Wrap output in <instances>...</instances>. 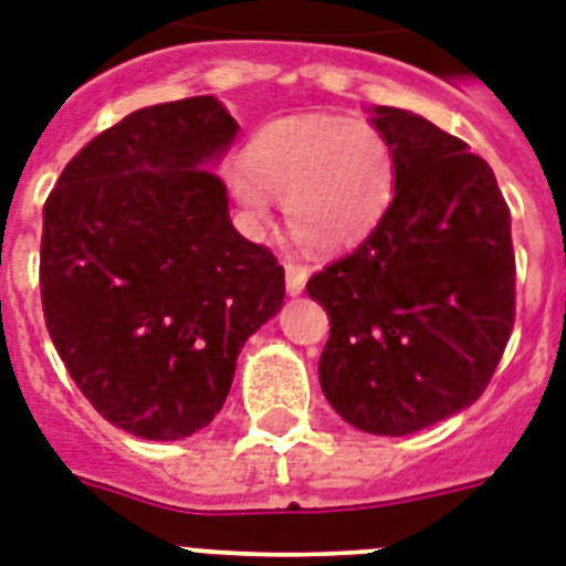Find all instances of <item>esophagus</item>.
<instances>
[{"label":"esophagus","mask_w":566,"mask_h":566,"mask_svg":"<svg viewBox=\"0 0 566 566\" xmlns=\"http://www.w3.org/2000/svg\"><path fill=\"white\" fill-rule=\"evenodd\" d=\"M284 279H287V293H291V296H298L307 284V268L293 264L291 261V264H284Z\"/></svg>","instance_id":"1"}]
</instances>
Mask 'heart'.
I'll list each match as a JSON object with an SVG mask.
<instances>
[{"label": "heart", "mask_w": 566, "mask_h": 566, "mask_svg": "<svg viewBox=\"0 0 566 566\" xmlns=\"http://www.w3.org/2000/svg\"><path fill=\"white\" fill-rule=\"evenodd\" d=\"M229 195L252 223L270 220V197L298 247L339 252L378 227L395 197V156L371 127L337 116H291L264 124L241 154Z\"/></svg>", "instance_id": "b5f03b06"}]
</instances>
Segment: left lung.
Listing matches in <instances>:
<instances>
[{
  "label": "left lung",
  "instance_id": "obj_1",
  "mask_svg": "<svg viewBox=\"0 0 566 566\" xmlns=\"http://www.w3.org/2000/svg\"><path fill=\"white\" fill-rule=\"evenodd\" d=\"M395 197L371 235L307 282L331 337L319 387L343 421L410 436L468 410L514 325L512 214L485 159L410 109L371 107Z\"/></svg>",
  "mask_w": 566,
  "mask_h": 566
}]
</instances>
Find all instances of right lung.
<instances>
[{"label":"right lung","instance_id":"add662e5","mask_svg":"<svg viewBox=\"0 0 566 566\" xmlns=\"http://www.w3.org/2000/svg\"><path fill=\"white\" fill-rule=\"evenodd\" d=\"M238 122L214 95L130 113L43 206L45 328L109 424L177 442L223 410L243 343L282 311L284 270L232 227L214 174Z\"/></svg>","mask_w":566,"mask_h":566}]
</instances>
